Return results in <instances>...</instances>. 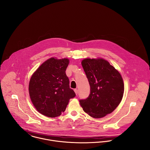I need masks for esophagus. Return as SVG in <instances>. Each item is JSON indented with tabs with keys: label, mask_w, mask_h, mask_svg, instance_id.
Listing matches in <instances>:
<instances>
[{
	"label": "esophagus",
	"mask_w": 150,
	"mask_h": 150,
	"mask_svg": "<svg viewBox=\"0 0 150 150\" xmlns=\"http://www.w3.org/2000/svg\"><path fill=\"white\" fill-rule=\"evenodd\" d=\"M74 91L75 93H76V95H77V94H78V89H75Z\"/></svg>",
	"instance_id": "1"
}]
</instances>
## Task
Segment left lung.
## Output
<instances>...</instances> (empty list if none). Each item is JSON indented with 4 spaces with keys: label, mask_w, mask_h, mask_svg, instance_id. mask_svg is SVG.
<instances>
[{
    "label": "left lung",
    "mask_w": 150,
    "mask_h": 150,
    "mask_svg": "<svg viewBox=\"0 0 150 150\" xmlns=\"http://www.w3.org/2000/svg\"><path fill=\"white\" fill-rule=\"evenodd\" d=\"M81 64L88 80L91 92L88 98L80 100L83 110L94 118L111 113L120 103L124 84L120 72L102 58H86Z\"/></svg>",
    "instance_id": "8db88e82"
}]
</instances>
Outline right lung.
<instances>
[{"mask_svg": "<svg viewBox=\"0 0 150 150\" xmlns=\"http://www.w3.org/2000/svg\"><path fill=\"white\" fill-rule=\"evenodd\" d=\"M68 58H50L33 73L29 83V93L34 107L48 117H56L64 112L76 94L70 88L66 70Z\"/></svg>", "mask_w": 150, "mask_h": 150, "instance_id": "obj_1", "label": "right lung"}]
</instances>
